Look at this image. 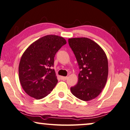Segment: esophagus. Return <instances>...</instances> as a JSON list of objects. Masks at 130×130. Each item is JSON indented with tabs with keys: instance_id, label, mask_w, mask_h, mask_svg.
Returning <instances> with one entry per match:
<instances>
[{
	"instance_id": "esophagus-1",
	"label": "esophagus",
	"mask_w": 130,
	"mask_h": 130,
	"mask_svg": "<svg viewBox=\"0 0 130 130\" xmlns=\"http://www.w3.org/2000/svg\"><path fill=\"white\" fill-rule=\"evenodd\" d=\"M67 77H63V76L60 77V79L63 81H66L67 79Z\"/></svg>"
}]
</instances>
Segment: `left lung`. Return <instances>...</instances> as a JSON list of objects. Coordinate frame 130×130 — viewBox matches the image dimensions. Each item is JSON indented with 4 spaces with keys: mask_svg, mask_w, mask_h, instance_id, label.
<instances>
[{
    "mask_svg": "<svg viewBox=\"0 0 130 130\" xmlns=\"http://www.w3.org/2000/svg\"><path fill=\"white\" fill-rule=\"evenodd\" d=\"M69 44L80 69L78 81L70 88L71 92L82 101H91L101 93L106 83L107 56L99 45L87 38H70Z\"/></svg>",
    "mask_w": 130,
    "mask_h": 130,
    "instance_id": "1",
    "label": "left lung"
}]
</instances>
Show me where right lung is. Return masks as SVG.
<instances>
[{
    "label": "right lung",
    "mask_w": 130,
    "mask_h": 130,
    "mask_svg": "<svg viewBox=\"0 0 130 130\" xmlns=\"http://www.w3.org/2000/svg\"><path fill=\"white\" fill-rule=\"evenodd\" d=\"M66 41L59 36L49 35L38 39L25 50L19 67V79L30 96L41 99L49 94L57 83L54 57Z\"/></svg>",
    "instance_id": "right-lung-1"
}]
</instances>
